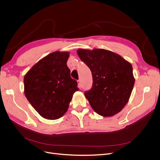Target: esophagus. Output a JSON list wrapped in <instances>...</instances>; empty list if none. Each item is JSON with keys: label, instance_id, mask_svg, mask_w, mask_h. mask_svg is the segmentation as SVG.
<instances>
[{"label": "esophagus", "instance_id": "obj_1", "mask_svg": "<svg viewBox=\"0 0 160 160\" xmlns=\"http://www.w3.org/2000/svg\"><path fill=\"white\" fill-rule=\"evenodd\" d=\"M77 83H78V87L80 88H81V87H82V85H81V82H80V80H78L77 81Z\"/></svg>", "mask_w": 160, "mask_h": 160}]
</instances>
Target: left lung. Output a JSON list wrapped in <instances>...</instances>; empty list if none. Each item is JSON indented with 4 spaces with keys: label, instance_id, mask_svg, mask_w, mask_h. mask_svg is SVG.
I'll return each mask as SVG.
<instances>
[{
    "label": "left lung",
    "instance_id": "8db88e82",
    "mask_svg": "<svg viewBox=\"0 0 160 160\" xmlns=\"http://www.w3.org/2000/svg\"><path fill=\"white\" fill-rule=\"evenodd\" d=\"M77 53L92 74V88L84 93L92 109L105 117L119 113L128 103L134 84L132 64L103 49H79Z\"/></svg>",
    "mask_w": 160,
    "mask_h": 160
}]
</instances>
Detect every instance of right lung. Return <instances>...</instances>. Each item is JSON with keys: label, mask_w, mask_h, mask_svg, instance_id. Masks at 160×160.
<instances>
[{"label": "right lung", "mask_w": 160, "mask_h": 160, "mask_svg": "<svg viewBox=\"0 0 160 160\" xmlns=\"http://www.w3.org/2000/svg\"><path fill=\"white\" fill-rule=\"evenodd\" d=\"M68 52L55 51L41 58L23 78L24 93L38 113L55 120L67 111L73 94L79 89L67 67Z\"/></svg>", "instance_id": "1"}]
</instances>
